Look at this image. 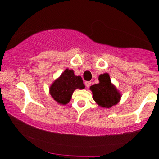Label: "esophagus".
<instances>
[{
  "label": "esophagus",
  "mask_w": 159,
  "mask_h": 159,
  "mask_svg": "<svg viewBox=\"0 0 159 159\" xmlns=\"http://www.w3.org/2000/svg\"><path fill=\"white\" fill-rule=\"evenodd\" d=\"M90 84H91L90 81H86L85 82V86L87 87H89L90 86Z\"/></svg>",
  "instance_id": "obj_1"
}]
</instances>
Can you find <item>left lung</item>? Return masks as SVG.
I'll return each mask as SVG.
<instances>
[{"label":"left lung","mask_w":159,"mask_h":159,"mask_svg":"<svg viewBox=\"0 0 159 159\" xmlns=\"http://www.w3.org/2000/svg\"><path fill=\"white\" fill-rule=\"evenodd\" d=\"M99 83L92 85L90 90L93 98L99 106L109 108L120 102L121 95L116 87L111 84L109 75L104 73L98 76Z\"/></svg>","instance_id":"left-lung-1"}]
</instances>
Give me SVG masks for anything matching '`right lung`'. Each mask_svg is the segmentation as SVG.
Returning <instances> with one entry per match:
<instances>
[{"instance_id":"obj_1","label":"right lung","mask_w":159,"mask_h":159,"mask_svg":"<svg viewBox=\"0 0 159 159\" xmlns=\"http://www.w3.org/2000/svg\"><path fill=\"white\" fill-rule=\"evenodd\" d=\"M85 87L81 76L75 75L73 70L66 69L57 79L53 82L49 88L51 96L57 103L66 105L76 89Z\"/></svg>"}]
</instances>
